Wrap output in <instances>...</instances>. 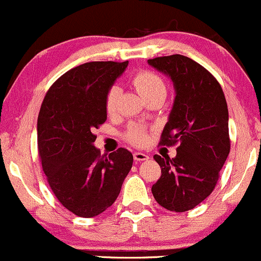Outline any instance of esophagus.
<instances>
[{"label":"esophagus","mask_w":261,"mask_h":261,"mask_svg":"<svg viewBox=\"0 0 261 261\" xmlns=\"http://www.w3.org/2000/svg\"><path fill=\"white\" fill-rule=\"evenodd\" d=\"M148 155L142 153V152H135L134 153V160L136 162H142V161H147L148 160Z\"/></svg>","instance_id":"esophagus-1"}]
</instances>
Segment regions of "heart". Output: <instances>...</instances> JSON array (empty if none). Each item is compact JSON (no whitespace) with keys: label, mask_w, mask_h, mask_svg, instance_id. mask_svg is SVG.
Listing matches in <instances>:
<instances>
[{"label":"heart","mask_w":261,"mask_h":261,"mask_svg":"<svg viewBox=\"0 0 261 261\" xmlns=\"http://www.w3.org/2000/svg\"><path fill=\"white\" fill-rule=\"evenodd\" d=\"M133 85L147 101L152 99L164 100L167 97V92H168L166 81L161 74L155 73L153 71L143 70L135 73L133 77ZM120 94L121 89L118 86H112L107 91L104 104H106V110L109 115L116 112ZM125 140L135 146H143L148 141V133L143 126L133 125L128 127L125 134Z\"/></svg>","instance_id":"obj_1"}]
</instances>
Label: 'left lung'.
I'll list each match as a JSON object with an SVG mask.
<instances>
[{"label":"left lung","mask_w":261,"mask_h":261,"mask_svg":"<svg viewBox=\"0 0 261 261\" xmlns=\"http://www.w3.org/2000/svg\"><path fill=\"white\" fill-rule=\"evenodd\" d=\"M148 64L174 83V106L160 145H178L174 158L153 155L161 178L152 185V194L162 207L185 212L216 187L230 149L228 108L214 74L190 58L175 54L151 59Z\"/></svg>","instance_id":"8db88e82"}]
</instances>
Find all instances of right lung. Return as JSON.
Here are the masks:
<instances>
[{
    "mask_svg": "<svg viewBox=\"0 0 261 261\" xmlns=\"http://www.w3.org/2000/svg\"><path fill=\"white\" fill-rule=\"evenodd\" d=\"M127 61H93L71 68L50 87L38 116V152L54 195L80 217L113 205L134 157L125 148L100 154L93 146L107 120L106 93Z\"/></svg>",
    "mask_w": 261,
    "mask_h": 261,
    "instance_id": "add662e5",
    "label": "right lung"
}]
</instances>
